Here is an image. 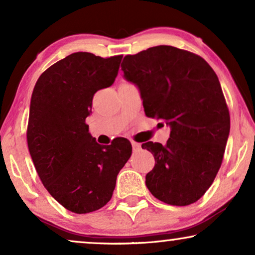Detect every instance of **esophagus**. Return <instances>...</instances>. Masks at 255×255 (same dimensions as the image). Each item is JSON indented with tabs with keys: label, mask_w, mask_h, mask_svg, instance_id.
I'll return each mask as SVG.
<instances>
[{
	"label": "esophagus",
	"mask_w": 255,
	"mask_h": 255,
	"mask_svg": "<svg viewBox=\"0 0 255 255\" xmlns=\"http://www.w3.org/2000/svg\"><path fill=\"white\" fill-rule=\"evenodd\" d=\"M132 144V149H133V151L135 152V151H139V149H140V147H141V145L139 144V142H135V141H132L131 142Z\"/></svg>",
	"instance_id": "34e87169"
}]
</instances>
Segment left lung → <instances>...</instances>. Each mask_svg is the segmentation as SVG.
Here are the masks:
<instances>
[{"mask_svg":"<svg viewBox=\"0 0 255 255\" xmlns=\"http://www.w3.org/2000/svg\"><path fill=\"white\" fill-rule=\"evenodd\" d=\"M127 81L138 87L147 117L170 128L166 145H141L155 159L146 174L153 196L189 205L209 189L221 168L230 133V114L219 80L200 55L160 45L122 62Z\"/></svg>","mask_w":255,"mask_h":255,"instance_id":"8db88e82","label":"left lung"}]
</instances>
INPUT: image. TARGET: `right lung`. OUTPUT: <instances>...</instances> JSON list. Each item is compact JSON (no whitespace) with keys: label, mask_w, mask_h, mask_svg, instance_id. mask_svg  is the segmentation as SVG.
<instances>
[{"label":"right lung","mask_w":255,"mask_h":255,"mask_svg":"<svg viewBox=\"0 0 255 255\" xmlns=\"http://www.w3.org/2000/svg\"><path fill=\"white\" fill-rule=\"evenodd\" d=\"M122 58L69 54L39 76L31 96L26 138L33 165L51 196L75 214L110 201L131 156L128 139L100 145L86 124L94 94L113 85Z\"/></svg>","instance_id":"1"}]
</instances>
